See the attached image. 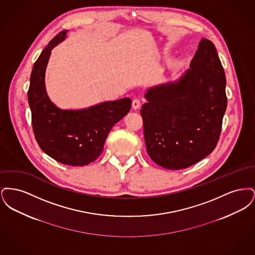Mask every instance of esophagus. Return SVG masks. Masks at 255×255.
<instances>
[{"label":"esophagus","mask_w":255,"mask_h":255,"mask_svg":"<svg viewBox=\"0 0 255 255\" xmlns=\"http://www.w3.org/2000/svg\"><path fill=\"white\" fill-rule=\"evenodd\" d=\"M139 107H140V101L136 98L133 99V102H132V108L135 111V110L139 109Z\"/></svg>","instance_id":"1"}]
</instances>
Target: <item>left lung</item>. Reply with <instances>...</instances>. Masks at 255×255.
<instances>
[{
	"label": "left lung",
	"instance_id": "obj_1",
	"mask_svg": "<svg viewBox=\"0 0 255 255\" xmlns=\"http://www.w3.org/2000/svg\"><path fill=\"white\" fill-rule=\"evenodd\" d=\"M140 114L149 157L179 170L206 158L217 145L227 109L226 74L213 43L202 39L175 81L149 88Z\"/></svg>",
	"mask_w": 255,
	"mask_h": 255
}]
</instances>
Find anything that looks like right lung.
Returning <instances> with one entry per match:
<instances>
[{
  "instance_id": "1",
  "label": "right lung",
  "mask_w": 255,
  "mask_h": 255,
  "mask_svg": "<svg viewBox=\"0 0 255 255\" xmlns=\"http://www.w3.org/2000/svg\"><path fill=\"white\" fill-rule=\"evenodd\" d=\"M68 30L54 37L33 65L27 92L32 128L40 148L63 164L83 166L96 160L113 126L131 109L129 97L105 101L89 108H58L47 94L45 75L51 49L66 39Z\"/></svg>"
}]
</instances>
